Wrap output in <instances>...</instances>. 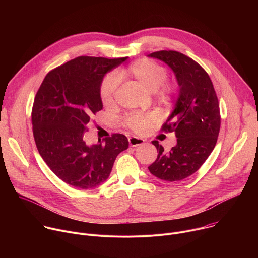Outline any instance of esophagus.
Listing matches in <instances>:
<instances>
[{
  "label": "esophagus",
  "instance_id": "34e87169",
  "mask_svg": "<svg viewBox=\"0 0 258 258\" xmlns=\"http://www.w3.org/2000/svg\"><path fill=\"white\" fill-rule=\"evenodd\" d=\"M128 142H130L131 147H138V146L143 145L145 143V140L138 138V137H131V138H128Z\"/></svg>",
  "mask_w": 258,
  "mask_h": 258
}]
</instances>
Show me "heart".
<instances>
[{
	"mask_svg": "<svg viewBox=\"0 0 258 258\" xmlns=\"http://www.w3.org/2000/svg\"><path fill=\"white\" fill-rule=\"evenodd\" d=\"M116 79L132 80L143 87L145 90L154 93L161 100H166L173 91L170 85L164 84L166 80V70L163 66L150 59H141L130 67L119 70L116 73ZM115 77H107L101 86L100 95L104 105H111L114 102L115 92L117 89V81ZM154 120L152 115H133L127 118L126 124L136 133H142Z\"/></svg>",
	"mask_w": 258,
	"mask_h": 258,
	"instance_id": "obj_1",
	"label": "heart"
}]
</instances>
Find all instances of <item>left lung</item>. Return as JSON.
I'll list each match as a JSON object with an SVG mask.
<instances>
[{
	"mask_svg": "<svg viewBox=\"0 0 258 258\" xmlns=\"http://www.w3.org/2000/svg\"><path fill=\"white\" fill-rule=\"evenodd\" d=\"M147 56L164 62L178 86L173 110L162 126L174 133L176 145L166 153L158 141H152L158 155L148 168L159 179L181 180L196 172L214 149L220 127L218 100L206 71L188 56L175 51Z\"/></svg>",
	"mask_w": 258,
	"mask_h": 258,
	"instance_id": "left-lung-1",
	"label": "left lung"
}]
</instances>
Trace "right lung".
<instances>
[{
    "label": "right lung",
    "mask_w": 258,
    "mask_h": 258,
    "mask_svg": "<svg viewBox=\"0 0 258 258\" xmlns=\"http://www.w3.org/2000/svg\"><path fill=\"white\" fill-rule=\"evenodd\" d=\"M126 59H72L50 71L35 95L31 118L36 148L50 169L72 187L90 190L100 186L117 155L127 149V138L121 134L97 144L85 140L88 123L103 108L104 77Z\"/></svg>",
    "instance_id": "1"
}]
</instances>
